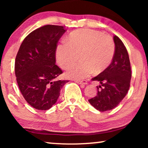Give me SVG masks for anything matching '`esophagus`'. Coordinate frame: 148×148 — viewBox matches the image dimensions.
Here are the masks:
<instances>
[{"instance_id":"34e87169","label":"esophagus","mask_w":148,"mask_h":148,"mask_svg":"<svg viewBox=\"0 0 148 148\" xmlns=\"http://www.w3.org/2000/svg\"><path fill=\"white\" fill-rule=\"evenodd\" d=\"M76 83H77L78 84H80V85H83V86H84V85H87V82L86 80H84V81H78V80H76L75 81Z\"/></svg>"}]
</instances>
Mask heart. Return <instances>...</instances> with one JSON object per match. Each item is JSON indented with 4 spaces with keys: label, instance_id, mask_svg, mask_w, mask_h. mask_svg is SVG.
I'll list each match as a JSON object with an SVG mask.
<instances>
[{
    "label": "heart",
    "instance_id": "1",
    "mask_svg": "<svg viewBox=\"0 0 148 148\" xmlns=\"http://www.w3.org/2000/svg\"><path fill=\"white\" fill-rule=\"evenodd\" d=\"M114 40L108 34L97 30L83 29L70 34L68 42L57 46L56 57L58 64L65 69L78 60L65 73L66 77L83 79L92 73L99 74L106 69L114 57Z\"/></svg>",
    "mask_w": 148,
    "mask_h": 148
}]
</instances>
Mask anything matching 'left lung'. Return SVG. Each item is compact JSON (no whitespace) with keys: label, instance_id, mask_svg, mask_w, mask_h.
<instances>
[{"label":"left lung","instance_id":"1","mask_svg":"<svg viewBox=\"0 0 148 148\" xmlns=\"http://www.w3.org/2000/svg\"><path fill=\"white\" fill-rule=\"evenodd\" d=\"M115 52L112 61L106 69L95 77L100 86H97V96L89 102L100 112L110 110L119 105L130 87L131 70L128 52L124 44L116 36H114Z\"/></svg>","mask_w":148,"mask_h":148}]
</instances>
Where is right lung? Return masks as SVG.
<instances>
[{"mask_svg":"<svg viewBox=\"0 0 148 148\" xmlns=\"http://www.w3.org/2000/svg\"><path fill=\"white\" fill-rule=\"evenodd\" d=\"M65 32L63 26H42L26 36L16 56L18 86L28 104L37 110L51 108L68 82L55 79L62 73L55 64V54L58 40Z\"/></svg>","mask_w":148,"mask_h":148,"instance_id":"right-lung-1","label":"right lung"}]
</instances>
